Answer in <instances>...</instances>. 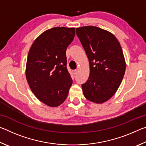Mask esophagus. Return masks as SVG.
I'll return each instance as SVG.
<instances>
[{
    "mask_svg": "<svg viewBox=\"0 0 146 146\" xmlns=\"http://www.w3.org/2000/svg\"><path fill=\"white\" fill-rule=\"evenodd\" d=\"M77 73H78V70H73V73H74V75H76V74H77Z\"/></svg>",
    "mask_w": 146,
    "mask_h": 146,
    "instance_id": "esophagus-1",
    "label": "esophagus"
}]
</instances>
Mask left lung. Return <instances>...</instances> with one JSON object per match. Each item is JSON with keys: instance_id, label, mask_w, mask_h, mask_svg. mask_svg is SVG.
I'll return each mask as SVG.
<instances>
[{"instance_id": "left-lung-1", "label": "left lung", "mask_w": 146, "mask_h": 146, "mask_svg": "<svg viewBox=\"0 0 146 146\" xmlns=\"http://www.w3.org/2000/svg\"><path fill=\"white\" fill-rule=\"evenodd\" d=\"M76 33L90 62V76L82 85L84 95L91 102H105L115 95L125 73L120 44L114 35L96 26L78 28Z\"/></svg>"}]
</instances>
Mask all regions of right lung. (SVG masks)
Wrapping results in <instances>:
<instances>
[{"mask_svg":"<svg viewBox=\"0 0 146 146\" xmlns=\"http://www.w3.org/2000/svg\"><path fill=\"white\" fill-rule=\"evenodd\" d=\"M75 35L74 28L48 29L35 39L29 51L27 81L35 97L49 107L62 104L72 85L66 67V51Z\"/></svg>","mask_w":146,"mask_h":146,"instance_id":"add662e5","label":"right lung"}]
</instances>
